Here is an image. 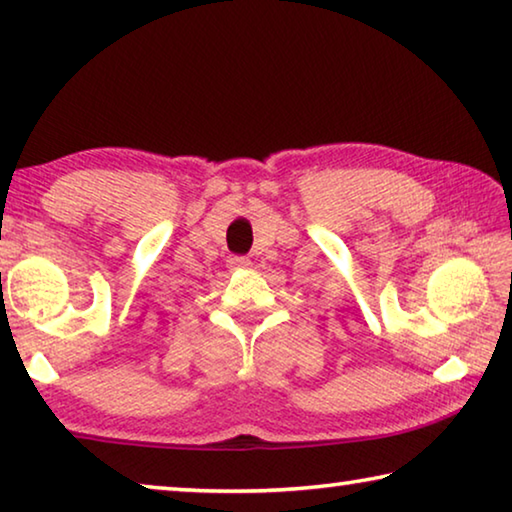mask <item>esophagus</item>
Listing matches in <instances>:
<instances>
[{"label":"esophagus","instance_id":"obj_1","mask_svg":"<svg viewBox=\"0 0 512 512\" xmlns=\"http://www.w3.org/2000/svg\"><path fill=\"white\" fill-rule=\"evenodd\" d=\"M228 266L230 268H248L250 266V259L248 257H230Z\"/></svg>","mask_w":512,"mask_h":512}]
</instances>
